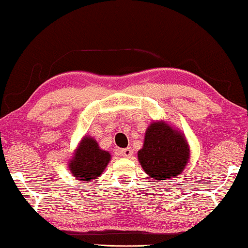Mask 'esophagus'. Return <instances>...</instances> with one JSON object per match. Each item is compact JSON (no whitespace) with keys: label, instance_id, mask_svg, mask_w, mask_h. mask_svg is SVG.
Segmentation results:
<instances>
[{"label":"esophagus","instance_id":"obj_1","mask_svg":"<svg viewBox=\"0 0 248 248\" xmlns=\"http://www.w3.org/2000/svg\"><path fill=\"white\" fill-rule=\"evenodd\" d=\"M121 156L124 157H131L133 155V151L131 148H127V149H123L120 151Z\"/></svg>","mask_w":248,"mask_h":248}]
</instances>
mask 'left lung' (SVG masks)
<instances>
[{
	"label": "left lung",
	"mask_w": 248,
	"mask_h": 248,
	"mask_svg": "<svg viewBox=\"0 0 248 248\" xmlns=\"http://www.w3.org/2000/svg\"><path fill=\"white\" fill-rule=\"evenodd\" d=\"M138 158L151 178L162 182L182 174L189 161V145L182 132L164 121H154L146 129Z\"/></svg>",
	"instance_id": "obj_1"
}]
</instances>
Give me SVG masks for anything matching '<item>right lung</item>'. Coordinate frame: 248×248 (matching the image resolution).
Returning <instances> with one entry per match:
<instances>
[{"label":"right lung","instance_id":"add662e5","mask_svg":"<svg viewBox=\"0 0 248 248\" xmlns=\"http://www.w3.org/2000/svg\"><path fill=\"white\" fill-rule=\"evenodd\" d=\"M110 157L109 152L99 149L96 140L85 136L75 150L73 157L69 163V169L78 180H95L103 174Z\"/></svg>","mask_w":248,"mask_h":248}]
</instances>
